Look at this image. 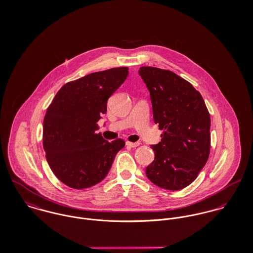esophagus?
Returning <instances> with one entry per match:
<instances>
[{
    "mask_svg": "<svg viewBox=\"0 0 253 253\" xmlns=\"http://www.w3.org/2000/svg\"><path fill=\"white\" fill-rule=\"evenodd\" d=\"M126 145L129 146V147H132V148H135L137 146H139L140 143L139 142H129V141H126Z\"/></svg>",
    "mask_w": 253,
    "mask_h": 253,
    "instance_id": "esophagus-1",
    "label": "esophagus"
}]
</instances>
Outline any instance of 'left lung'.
Returning a JSON list of instances; mask_svg holds the SVG:
<instances>
[{
    "mask_svg": "<svg viewBox=\"0 0 253 253\" xmlns=\"http://www.w3.org/2000/svg\"><path fill=\"white\" fill-rule=\"evenodd\" d=\"M139 75L150 91L154 121L164 130L152 145L146 175L157 186L180 190L195 180L211 152V116L202 94L169 70L144 66Z\"/></svg>",
    "mask_w": 253,
    "mask_h": 253,
    "instance_id": "8db88e82",
    "label": "left lung"
}]
</instances>
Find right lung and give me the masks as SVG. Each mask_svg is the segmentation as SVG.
<instances>
[{"label":"right lung","instance_id":"right-lung-1","mask_svg":"<svg viewBox=\"0 0 253 253\" xmlns=\"http://www.w3.org/2000/svg\"><path fill=\"white\" fill-rule=\"evenodd\" d=\"M127 67L91 73L65 84L46 109L42 146L54 175L73 189L89 188L108 174L126 142L96 133L109 97L126 81Z\"/></svg>","mask_w":253,"mask_h":253}]
</instances>
